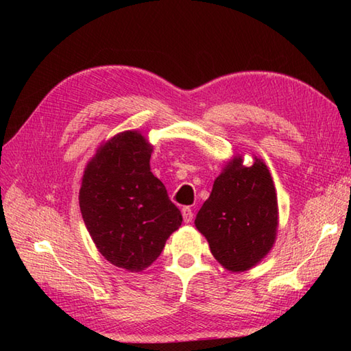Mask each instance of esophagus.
<instances>
[{"mask_svg": "<svg viewBox=\"0 0 351 351\" xmlns=\"http://www.w3.org/2000/svg\"><path fill=\"white\" fill-rule=\"evenodd\" d=\"M193 215H195V214H193V210L190 206L182 208V219H184L185 223H190L193 220Z\"/></svg>", "mask_w": 351, "mask_h": 351, "instance_id": "esophagus-1", "label": "esophagus"}]
</instances>
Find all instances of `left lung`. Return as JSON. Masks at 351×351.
<instances>
[{"mask_svg": "<svg viewBox=\"0 0 351 351\" xmlns=\"http://www.w3.org/2000/svg\"><path fill=\"white\" fill-rule=\"evenodd\" d=\"M195 223L228 270L258 264L270 252L278 228V199L265 164L259 158L250 167H243L241 158L229 162Z\"/></svg>", "mask_w": 351, "mask_h": 351, "instance_id": "1", "label": "left lung"}]
</instances>
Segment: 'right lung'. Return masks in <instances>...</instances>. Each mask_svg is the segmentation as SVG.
<instances>
[{"instance_id":"obj_1","label":"right lung","mask_w":351,"mask_h":351,"mask_svg":"<svg viewBox=\"0 0 351 351\" xmlns=\"http://www.w3.org/2000/svg\"><path fill=\"white\" fill-rule=\"evenodd\" d=\"M152 146L136 131L117 134L88 162L80 190L86 228L102 256L140 271L161 255L182 215L149 166Z\"/></svg>"}]
</instances>
